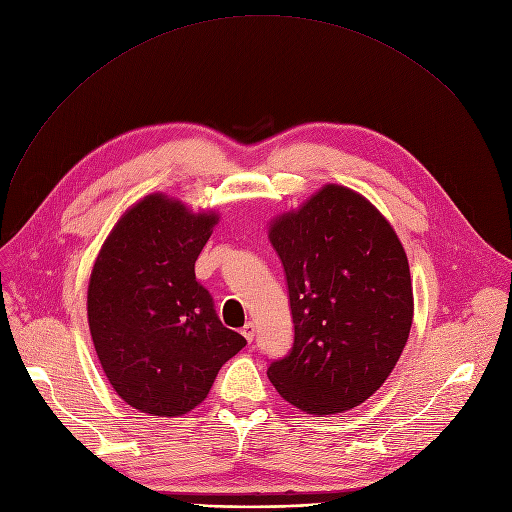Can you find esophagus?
Masks as SVG:
<instances>
[{"label":"esophagus","instance_id":"obj_1","mask_svg":"<svg viewBox=\"0 0 512 512\" xmlns=\"http://www.w3.org/2000/svg\"><path fill=\"white\" fill-rule=\"evenodd\" d=\"M242 334H244V338H246L248 342H252V340H254V336H256V326H254L252 322H248V324L244 326Z\"/></svg>","mask_w":512,"mask_h":512}]
</instances>
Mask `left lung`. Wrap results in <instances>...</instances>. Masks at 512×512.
Wrapping results in <instances>:
<instances>
[{
  "mask_svg": "<svg viewBox=\"0 0 512 512\" xmlns=\"http://www.w3.org/2000/svg\"><path fill=\"white\" fill-rule=\"evenodd\" d=\"M268 238L289 285L293 348L270 363L281 398L307 414L369 400L396 367L414 318L408 256L363 194L326 184L274 217Z\"/></svg>",
  "mask_w": 512,
  "mask_h": 512,
  "instance_id": "8db88e82",
  "label": "left lung"
}]
</instances>
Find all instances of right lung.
Masks as SVG:
<instances>
[{
  "label": "right lung",
  "instance_id": "right-lung-1",
  "mask_svg": "<svg viewBox=\"0 0 512 512\" xmlns=\"http://www.w3.org/2000/svg\"><path fill=\"white\" fill-rule=\"evenodd\" d=\"M219 215L153 192L108 233L88 285L98 361L121 400L151 416L199 406L246 338L221 324L194 262Z\"/></svg>",
  "mask_w": 512,
  "mask_h": 512
}]
</instances>
